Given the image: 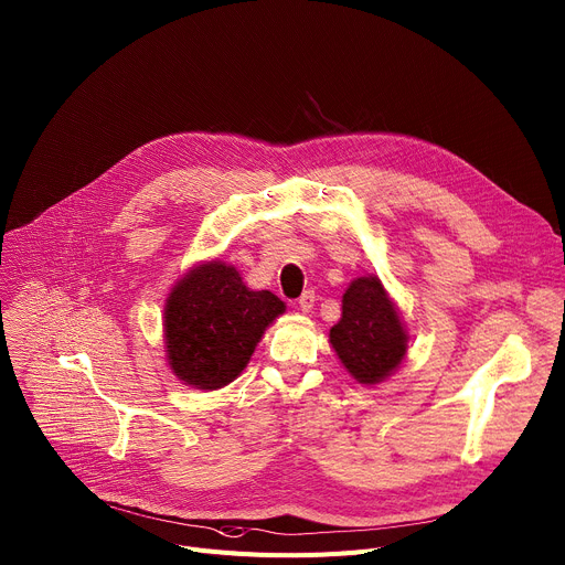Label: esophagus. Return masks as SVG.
Here are the masks:
<instances>
[{
	"label": "esophagus",
	"instance_id": "34e87169",
	"mask_svg": "<svg viewBox=\"0 0 565 565\" xmlns=\"http://www.w3.org/2000/svg\"><path fill=\"white\" fill-rule=\"evenodd\" d=\"M313 305H316V292L313 290H307L302 297L297 299V309L302 311V313H311Z\"/></svg>",
	"mask_w": 565,
	"mask_h": 565
}]
</instances>
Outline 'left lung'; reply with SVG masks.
<instances>
[{"mask_svg": "<svg viewBox=\"0 0 565 565\" xmlns=\"http://www.w3.org/2000/svg\"><path fill=\"white\" fill-rule=\"evenodd\" d=\"M329 343L350 377L363 386L386 382L408 352V331L377 275L356 277L343 292V316Z\"/></svg>", "mask_w": 565, "mask_h": 565, "instance_id": "obj_1", "label": "left lung"}]
</instances>
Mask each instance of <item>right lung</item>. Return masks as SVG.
<instances>
[{
	"instance_id": "add662e5",
	"label": "right lung",
	"mask_w": 565,
	"mask_h": 565,
	"mask_svg": "<svg viewBox=\"0 0 565 565\" xmlns=\"http://www.w3.org/2000/svg\"><path fill=\"white\" fill-rule=\"evenodd\" d=\"M284 311L277 295L247 288L230 263H198L166 297L163 343L172 374L200 391L232 384Z\"/></svg>"
}]
</instances>
